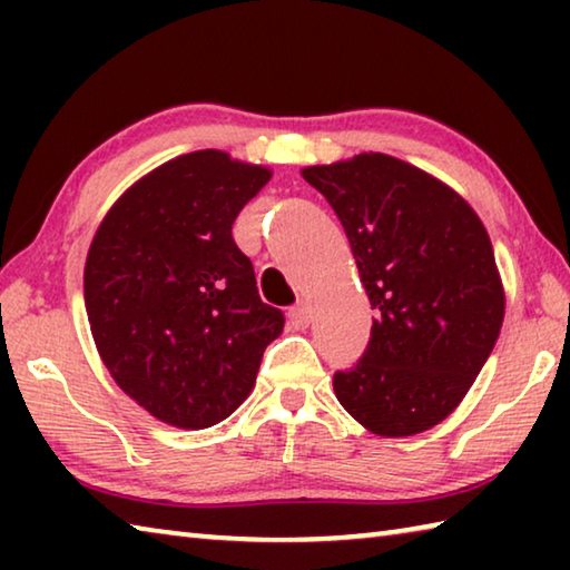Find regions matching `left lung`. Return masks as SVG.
Listing matches in <instances>:
<instances>
[{"instance_id": "obj_1", "label": "left lung", "mask_w": 570, "mask_h": 570, "mask_svg": "<svg viewBox=\"0 0 570 570\" xmlns=\"http://www.w3.org/2000/svg\"><path fill=\"white\" fill-rule=\"evenodd\" d=\"M268 178L220 150L188 153L135 183L92 238L85 308L95 346L118 387L176 428L236 412L284 330L230 236Z\"/></svg>"}]
</instances>
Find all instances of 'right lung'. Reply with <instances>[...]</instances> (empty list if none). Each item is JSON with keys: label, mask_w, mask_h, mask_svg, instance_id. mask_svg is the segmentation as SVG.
I'll use <instances>...</instances> for the list:
<instances>
[{"label": "right lung", "mask_w": 570, "mask_h": 570, "mask_svg": "<svg viewBox=\"0 0 570 570\" xmlns=\"http://www.w3.org/2000/svg\"><path fill=\"white\" fill-rule=\"evenodd\" d=\"M374 308L360 360L334 374L352 417L384 438L435 428L465 397L503 326L493 246L472 208L382 153L314 166Z\"/></svg>", "instance_id": "1"}]
</instances>
